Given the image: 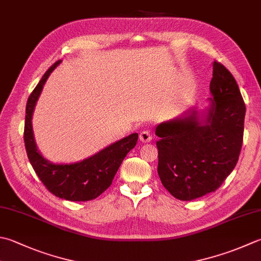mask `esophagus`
<instances>
[{
  "label": "esophagus",
  "instance_id": "esophagus-1",
  "mask_svg": "<svg viewBox=\"0 0 261 261\" xmlns=\"http://www.w3.org/2000/svg\"><path fill=\"white\" fill-rule=\"evenodd\" d=\"M152 139V135L149 130H144L140 134V140L142 142H149Z\"/></svg>",
  "mask_w": 261,
  "mask_h": 261
}]
</instances>
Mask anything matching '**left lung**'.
Instances as JSON below:
<instances>
[{
  "label": "left lung",
  "instance_id": "obj_1",
  "mask_svg": "<svg viewBox=\"0 0 261 261\" xmlns=\"http://www.w3.org/2000/svg\"><path fill=\"white\" fill-rule=\"evenodd\" d=\"M213 98L206 120L191 111L158 124L157 172L163 186L183 201L216 191L239 161L246 104L232 73L214 61L209 86Z\"/></svg>",
  "mask_w": 261,
  "mask_h": 261
}]
</instances>
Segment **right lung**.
I'll list each match as a JSON object with an SVG mask.
<instances>
[{"label":"right lung","mask_w":261,"mask_h":261,"mask_svg":"<svg viewBox=\"0 0 261 261\" xmlns=\"http://www.w3.org/2000/svg\"><path fill=\"white\" fill-rule=\"evenodd\" d=\"M60 62L61 61L55 62L46 71L28 98L23 131L25 151L36 174L50 193L70 201L93 200L112 185L121 163L127 152L137 145L138 134L125 137L96 155L74 164H53L46 161L39 154L35 144L32 117L43 86Z\"/></svg>","instance_id":"obj_1"}]
</instances>
